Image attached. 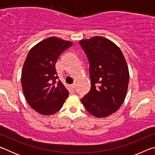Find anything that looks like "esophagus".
Segmentation results:
<instances>
[{
    "instance_id": "1",
    "label": "esophagus",
    "mask_w": 155,
    "mask_h": 155,
    "mask_svg": "<svg viewBox=\"0 0 155 155\" xmlns=\"http://www.w3.org/2000/svg\"><path fill=\"white\" fill-rule=\"evenodd\" d=\"M70 87H71L72 90H74L75 89V85H70Z\"/></svg>"
}]
</instances>
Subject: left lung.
<instances>
[{
  "label": "left lung",
  "mask_w": 155,
  "mask_h": 155,
  "mask_svg": "<svg viewBox=\"0 0 155 155\" xmlns=\"http://www.w3.org/2000/svg\"><path fill=\"white\" fill-rule=\"evenodd\" d=\"M90 63L91 89L81 100L98 118L116 112L127 96L129 72L121 50L109 39L92 37L79 41Z\"/></svg>",
  "instance_id": "1"
}]
</instances>
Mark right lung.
<instances>
[{
    "label": "right lung",
    "mask_w": 155,
    "mask_h": 155,
    "mask_svg": "<svg viewBox=\"0 0 155 155\" xmlns=\"http://www.w3.org/2000/svg\"><path fill=\"white\" fill-rule=\"evenodd\" d=\"M72 41L50 37L30 50L22 67V91L31 108L44 115L55 114L61 108L69 92L61 81L57 83L55 64Z\"/></svg>",
    "instance_id": "add662e5"
}]
</instances>
